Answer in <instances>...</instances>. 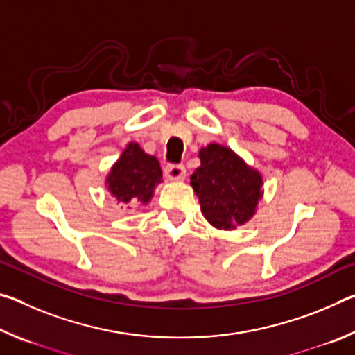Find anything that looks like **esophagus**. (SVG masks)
<instances>
[{"label": "esophagus", "mask_w": 355, "mask_h": 355, "mask_svg": "<svg viewBox=\"0 0 355 355\" xmlns=\"http://www.w3.org/2000/svg\"><path fill=\"white\" fill-rule=\"evenodd\" d=\"M164 172L169 180H183L186 175V169L182 164H167Z\"/></svg>", "instance_id": "1"}]
</instances>
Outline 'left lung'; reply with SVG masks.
<instances>
[{
  "label": "left lung",
  "instance_id": "8db88e82",
  "mask_svg": "<svg viewBox=\"0 0 355 355\" xmlns=\"http://www.w3.org/2000/svg\"><path fill=\"white\" fill-rule=\"evenodd\" d=\"M202 164L191 175L202 213L216 228H235L255 213L261 197V177L230 148L209 144L200 150Z\"/></svg>",
  "mask_w": 355,
  "mask_h": 355
}]
</instances>
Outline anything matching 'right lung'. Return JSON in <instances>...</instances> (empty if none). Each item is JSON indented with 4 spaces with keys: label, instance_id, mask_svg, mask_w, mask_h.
Instances as JSON below:
<instances>
[{
    "label": "right lung",
    "instance_id": "right-lung-1",
    "mask_svg": "<svg viewBox=\"0 0 355 355\" xmlns=\"http://www.w3.org/2000/svg\"><path fill=\"white\" fill-rule=\"evenodd\" d=\"M163 172L155 156L144 153L137 144L131 142L125 148L107 177V184L112 196L125 203H147L153 194L155 186L161 182Z\"/></svg>",
    "mask_w": 355,
    "mask_h": 355
}]
</instances>
